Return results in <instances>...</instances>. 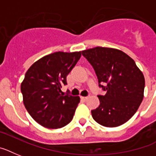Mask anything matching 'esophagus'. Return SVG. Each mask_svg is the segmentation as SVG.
Masks as SVG:
<instances>
[{"label": "esophagus", "mask_w": 156, "mask_h": 156, "mask_svg": "<svg viewBox=\"0 0 156 156\" xmlns=\"http://www.w3.org/2000/svg\"><path fill=\"white\" fill-rule=\"evenodd\" d=\"M81 98H82V100H84V101H86V100H87V98H88V97H87H87H81Z\"/></svg>", "instance_id": "esophagus-1"}]
</instances>
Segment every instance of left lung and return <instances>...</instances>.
<instances>
[{"instance_id":"1","label":"left lung","mask_w":156,"mask_h":156,"mask_svg":"<svg viewBox=\"0 0 156 156\" xmlns=\"http://www.w3.org/2000/svg\"><path fill=\"white\" fill-rule=\"evenodd\" d=\"M82 54L93 66L100 88L107 91L98 95L99 107L91 111L94 119L107 127L127 122L141 104L145 87L144 76L135 61L112 48L95 47Z\"/></svg>"}]
</instances>
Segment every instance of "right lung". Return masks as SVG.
Listing matches in <instances>:
<instances>
[{
  "mask_svg": "<svg viewBox=\"0 0 156 156\" xmlns=\"http://www.w3.org/2000/svg\"><path fill=\"white\" fill-rule=\"evenodd\" d=\"M80 58L81 52H56L37 61L26 72L21 85L24 105L41 126L61 128L73 119L80 98L64 94L61 88Z\"/></svg>",
  "mask_w": 156,
  "mask_h": 156,
  "instance_id": "add662e5",
  "label": "right lung"
}]
</instances>
